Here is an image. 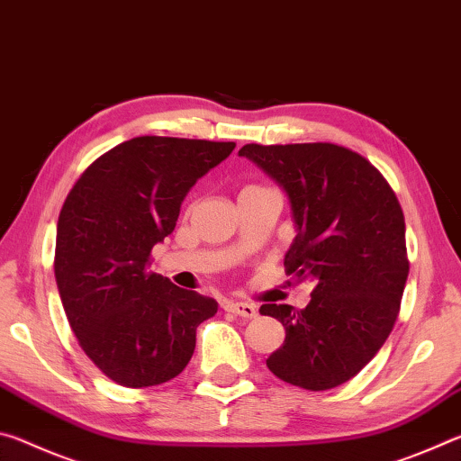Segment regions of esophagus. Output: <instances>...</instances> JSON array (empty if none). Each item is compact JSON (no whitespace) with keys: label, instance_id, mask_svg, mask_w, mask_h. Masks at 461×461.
Returning a JSON list of instances; mask_svg holds the SVG:
<instances>
[{"label":"esophagus","instance_id":"1","mask_svg":"<svg viewBox=\"0 0 461 461\" xmlns=\"http://www.w3.org/2000/svg\"><path fill=\"white\" fill-rule=\"evenodd\" d=\"M225 309L230 311L233 315H240V317H246V319H252L256 317V307L249 305V303H238V301H231L225 305Z\"/></svg>","mask_w":461,"mask_h":461}]
</instances>
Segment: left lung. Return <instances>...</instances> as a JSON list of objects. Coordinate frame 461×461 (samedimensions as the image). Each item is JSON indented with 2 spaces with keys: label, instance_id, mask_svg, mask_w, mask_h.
Segmentation results:
<instances>
[{
  "label": "left lung",
  "instance_id": "1",
  "mask_svg": "<svg viewBox=\"0 0 461 461\" xmlns=\"http://www.w3.org/2000/svg\"><path fill=\"white\" fill-rule=\"evenodd\" d=\"M240 156L286 191L296 238L285 270L313 283L303 311L260 307L286 330L267 366L305 390L339 386L378 354L399 317L409 276L401 203L380 170L346 146L246 144Z\"/></svg>",
  "mask_w": 461,
  "mask_h": 461
}]
</instances>
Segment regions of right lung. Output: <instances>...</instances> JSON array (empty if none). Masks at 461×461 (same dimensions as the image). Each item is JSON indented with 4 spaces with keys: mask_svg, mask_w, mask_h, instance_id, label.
Here are the masks:
<instances>
[{
    "mask_svg": "<svg viewBox=\"0 0 461 461\" xmlns=\"http://www.w3.org/2000/svg\"><path fill=\"white\" fill-rule=\"evenodd\" d=\"M236 142L140 136L85 168L62 203L54 276L89 360L120 386L173 380L194 352L215 299L150 270L152 248L173 233L185 194Z\"/></svg>",
    "mask_w": 461,
    "mask_h": 461,
    "instance_id": "add662e5",
    "label": "right lung"
}]
</instances>
